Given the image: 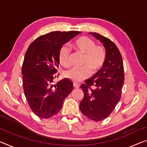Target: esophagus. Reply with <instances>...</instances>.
Listing matches in <instances>:
<instances>
[{"label": "esophagus", "instance_id": "obj_1", "mask_svg": "<svg viewBox=\"0 0 147 147\" xmlns=\"http://www.w3.org/2000/svg\"><path fill=\"white\" fill-rule=\"evenodd\" d=\"M73 87L74 88H79L80 87V84H78V83H77V82H73Z\"/></svg>", "mask_w": 147, "mask_h": 147}]
</instances>
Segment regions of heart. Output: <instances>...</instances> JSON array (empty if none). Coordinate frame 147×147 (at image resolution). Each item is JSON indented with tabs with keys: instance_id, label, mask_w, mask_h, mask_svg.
Listing matches in <instances>:
<instances>
[{
	"instance_id": "heart-1",
	"label": "heart",
	"mask_w": 147,
	"mask_h": 147,
	"mask_svg": "<svg viewBox=\"0 0 147 147\" xmlns=\"http://www.w3.org/2000/svg\"><path fill=\"white\" fill-rule=\"evenodd\" d=\"M73 46L76 51L84 54L83 65L80 67H73L66 71L65 75L74 82H80L88 78L91 73H95L103 67L106 59V50L103 46L96 45L95 42L88 36H82L74 42ZM71 50L63 45L59 52V61L62 66L68 67L70 65Z\"/></svg>"
}]
</instances>
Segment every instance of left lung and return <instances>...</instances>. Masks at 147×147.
<instances>
[{
    "instance_id": "1",
    "label": "left lung",
    "mask_w": 147,
    "mask_h": 147,
    "mask_svg": "<svg viewBox=\"0 0 147 147\" xmlns=\"http://www.w3.org/2000/svg\"><path fill=\"white\" fill-rule=\"evenodd\" d=\"M89 34L103 44L107 55L103 67L80 86L84 95L80 109L90 119L101 121L111 115L122 96L124 65L122 55L113 41L96 32Z\"/></svg>"
}]
</instances>
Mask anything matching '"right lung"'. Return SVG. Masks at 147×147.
I'll return each mask as SVG.
<instances>
[{
    "mask_svg": "<svg viewBox=\"0 0 147 147\" xmlns=\"http://www.w3.org/2000/svg\"><path fill=\"white\" fill-rule=\"evenodd\" d=\"M80 32H49L32 42L25 53L22 69L23 91L30 108L38 117L49 118L56 115L73 90L69 79L54 83V74L59 68L60 48Z\"/></svg>",
    "mask_w": 147,
    "mask_h": 147,
    "instance_id": "right-lung-1",
    "label": "right lung"
}]
</instances>
